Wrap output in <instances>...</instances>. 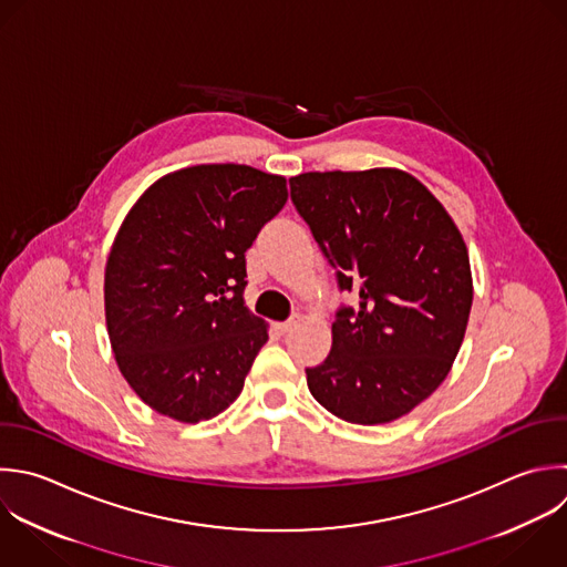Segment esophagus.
<instances>
[{"instance_id": "34e87169", "label": "esophagus", "mask_w": 567, "mask_h": 567, "mask_svg": "<svg viewBox=\"0 0 567 567\" xmlns=\"http://www.w3.org/2000/svg\"><path fill=\"white\" fill-rule=\"evenodd\" d=\"M299 321H301V317H299V315H295V317H290L288 321H281V323H277V330H279L281 334H286V332H292V330L299 326Z\"/></svg>"}]
</instances>
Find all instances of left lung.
I'll list each match as a JSON object with an SVG mask.
<instances>
[{"instance_id": "obj_1", "label": "left lung", "mask_w": 567, "mask_h": 567, "mask_svg": "<svg viewBox=\"0 0 567 567\" xmlns=\"http://www.w3.org/2000/svg\"><path fill=\"white\" fill-rule=\"evenodd\" d=\"M297 213L359 308H339L332 350L306 368L334 416L377 425L408 414L447 377L472 308L465 241L441 202L396 168L303 173Z\"/></svg>"}]
</instances>
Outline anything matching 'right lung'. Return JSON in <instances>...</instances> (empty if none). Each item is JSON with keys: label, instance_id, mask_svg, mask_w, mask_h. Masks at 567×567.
I'll return each instance as SVG.
<instances>
[{"label": "right lung", "instance_id": "1", "mask_svg": "<svg viewBox=\"0 0 567 567\" xmlns=\"http://www.w3.org/2000/svg\"><path fill=\"white\" fill-rule=\"evenodd\" d=\"M286 199V177L202 164L157 179L126 215L106 261V326L124 379L155 412L199 423L244 390L268 341L244 303L246 250Z\"/></svg>", "mask_w": 567, "mask_h": 567}]
</instances>
